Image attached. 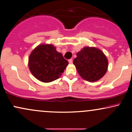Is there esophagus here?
I'll return each instance as SVG.
<instances>
[{
    "label": "esophagus",
    "instance_id": "1",
    "mask_svg": "<svg viewBox=\"0 0 132 132\" xmlns=\"http://www.w3.org/2000/svg\"><path fill=\"white\" fill-rule=\"evenodd\" d=\"M68 61H69V64H72V59H69V60H68Z\"/></svg>",
    "mask_w": 132,
    "mask_h": 132
}]
</instances>
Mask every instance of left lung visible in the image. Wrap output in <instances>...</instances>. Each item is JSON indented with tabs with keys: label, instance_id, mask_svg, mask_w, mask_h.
<instances>
[{
	"label": "left lung",
	"instance_id": "8db88e82",
	"mask_svg": "<svg viewBox=\"0 0 132 132\" xmlns=\"http://www.w3.org/2000/svg\"><path fill=\"white\" fill-rule=\"evenodd\" d=\"M76 55L73 63L79 75L86 81H98L107 72V59L99 50L85 47Z\"/></svg>",
	"mask_w": 132,
	"mask_h": 132
}]
</instances>
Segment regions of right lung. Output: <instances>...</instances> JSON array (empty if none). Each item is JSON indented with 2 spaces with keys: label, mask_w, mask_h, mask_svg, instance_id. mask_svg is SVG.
Masks as SVG:
<instances>
[{
  "label": "right lung",
  "mask_w": 132,
  "mask_h": 132,
  "mask_svg": "<svg viewBox=\"0 0 132 132\" xmlns=\"http://www.w3.org/2000/svg\"><path fill=\"white\" fill-rule=\"evenodd\" d=\"M61 53L51 45L38 46L30 54L28 66L32 75L39 81L50 82L57 79L68 64Z\"/></svg>",
  "instance_id": "right-lung-1"
}]
</instances>
